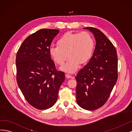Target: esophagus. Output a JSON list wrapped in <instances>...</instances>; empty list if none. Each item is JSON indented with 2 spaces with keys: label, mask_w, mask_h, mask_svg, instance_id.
I'll return each mask as SVG.
<instances>
[{
  "label": "esophagus",
  "mask_w": 132,
  "mask_h": 132,
  "mask_svg": "<svg viewBox=\"0 0 132 132\" xmlns=\"http://www.w3.org/2000/svg\"><path fill=\"white\" fill-rule=\"evenodd\" d=\"M65 76H66V78H74L75 77H73V76H71V75H69V74H67V73H66L65 74Z\"/></svg>",
  "instance_id": "1"
}]
</instances>
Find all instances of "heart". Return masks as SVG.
Segmentation results:
<instances>
[{"mask_svg": "<svg viewBox=\"0 0 132 132\" xmlns=\"http://www.w3.org/2000/svg\"><path fill=\"white\" fill-rule=\"evenodd\" d=\"M57 44L50 46V55L55 62L60 65L64 63L67 56H69L65 64L60 68L68 72L76 71L79 63L87 62L92 57L94 48V39L86 31L67 32L59 38Z\"/></svg>", "mask_w": 132, "mask_h": 132, "instance_id": "heart-1", "label": "heart"}]
</instances>
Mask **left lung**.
Wrapping results in <instances>:
<instances>
[{
  "instance_id": "8db88e82",
  "label": "left lung",
  "mask_w": 132,
  "mask_h": 132,
  "mask_svg": "<svg viewBox=\"0 0 132 132\" xmlns=\"http://www.w3.org/2000/svg\"><path fill=\"white\" fill-rule=\"evenodd\" d=\"M94 34L96 46L89 62L76 77L78 105L95 110L108 100L118 77V59L114 45L104 34L94 27H86Z\"/></svg>"
}]
</instances>
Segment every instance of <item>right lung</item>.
<instances>
[{
    "instance_id": "add662e5",
    "label": "right lung",
    "mask_w": 132,
    "mask_h": 132,
    "mask_svg": "<svg viewBox=\"0 0 132 132\" xmlns=\"http://www.w3.org/2000/svg\"><path fill=\"white\" fill-rule=\"evenodd\" d=\"M59 33V29H39L23 42L16 54L17 83L27 101L37 109L52 107L65 79L49 54L51 43Z\"/></svg>"
}]
</instances>
